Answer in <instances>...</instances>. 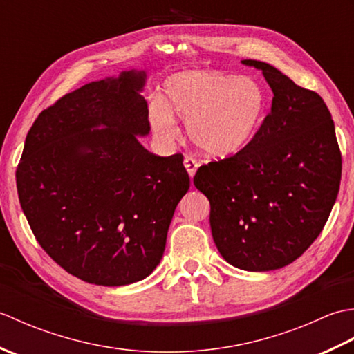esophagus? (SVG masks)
<instances>
[{"mask_svg":"<svg viewBox=\"0 0 354 354\" xmlns=\"http://www.w3.org/2000/svg\"><path fill=\"white\" fill-rule=\"evenodd\" d=\"M184 165H185L187 171H189V176H190V178H193V176H194V173H196V170H198V167H199L198 161H196V160H193V158H190V156H187L185 160H184Z\"/></svg>","mask_w":354,"mask_h":354,"instance_id":"obj_1","label":"esophagus"}]
</instances>
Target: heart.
Returning <instances> with one entry per match:
<instances>
[{
  "label": "heart",
  "instance_id": "1",
  "mask_svg": "<svg viewBox=\"0 0 354 354\" xmlns=\"http://www.w3.org/2000/svg\"><path fill=\"white\" fill-rule=\"evenodd\" d=\"M165 102L150 103L153 132L164 141L178 135L175 117L185 122L187 137L201 153L234 155L250 145L265 118L268 97L252 77L192 70L176 73L164 84Z\"/></svg>",
  "mask_w": 354,
  "mask_h": 354
}]
</instances>
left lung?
<instances>
[{"label":"left lung","mask_w":354,"mask_h":354,"mask_svg":"<svg viewBox=\"0 0 354 354\" xmlns=\"http://www.w3.org/2000/svg\"><path fill=\"white\" fill-rule=\"evenodd\" d=\"M274 93L250 145L201 165L194 187L209 201V227L222 257L251 272L280 269L319 236L339 192L342 160L321 97L272 65L246 59Z\"/></svg>","instance_id":"8db88e82"}]
</instances>
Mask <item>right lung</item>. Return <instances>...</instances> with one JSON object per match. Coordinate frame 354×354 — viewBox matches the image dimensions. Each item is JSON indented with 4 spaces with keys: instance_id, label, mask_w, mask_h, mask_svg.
<instances>
[{
    "instance_id": "obj_1",
    "label": "right lung",
    "mask_w": 354,
    "mask_h": 354,
    "mask_svg": "<svg viewBox=\"0 0 354 354\" xmlns=\"http://www.w3.org/2000/svg\"><path fill=\"white\" fill-rule=\"evenodd\" d=\"M146 71L86 84L42 111L17 170L19 204L42 250L99 286L145 280L162 259L190 189L183 155L156 156L141 95Z\"/></svg>"
}]
</instances>
